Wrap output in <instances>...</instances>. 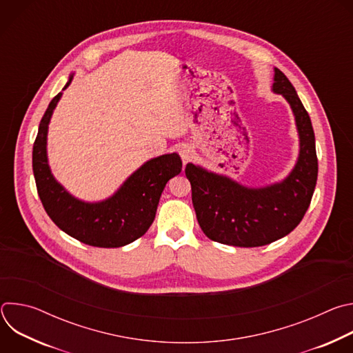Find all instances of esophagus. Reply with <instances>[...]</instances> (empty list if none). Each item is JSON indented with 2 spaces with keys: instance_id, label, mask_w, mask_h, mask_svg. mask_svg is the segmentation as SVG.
<instances>
[{
  "instance_id": "1",
  "label": "esophagus",
  "mask_w": 353,
  "mask_h": 353,
  "mask_svg": "<svg viewBox=\"0 0 353 353\" xmlns=\"http://www.w3.org/2000/svg\"><path fill=\"white\" fill-rule=\"evenodd\" d=\"M192 152H194L192 148L188 146V145H183V146H180V149H179V154H180V157H181L183 161L190 159V158L192 157Z\"/></svg>"
}]
</instances>
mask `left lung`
Here are the masks:
<instances>
[{"label": "left lung", "instance_id": "left-lung-1", "mask_svg": "<svg viewBox=\"0 0 353 353\" xmlns=\"http://www.w3.org/2000/svg\"><path fill=\"white\" fill-rule=\"evenodd\" d=\"M274 72L272 92L286 99L299 134L292 172L279 183L245 187L201 166H185L198 223L207 237L222 244L260 247L282 239L303 219L316 188L319 162L312 120L286 75L278 68Z\"/></svg>", "mask_w": 353, "mask_h": 353}]
</instances>
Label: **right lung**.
<instances>
[{"instance_id":"add662e5","label":"right lung","mask_w":353,"mask_h":353,"mask_svg":"<svg viewBox=\"0 0 353 353\" xmlns=\"http://www.w3.org/2000/svg\"><path fill=\"white\" fill-rule=\"evenodd\" d=\"M61 94L50 102L33 143V174L41 204L63 232L85 244L105 248L130 244L152 225L166 183L181 172V159L177 154H168L145 162L112 196L99 203L75 198L54 179L47 161L48 123Z\"/></svg>"}]
</instances>
